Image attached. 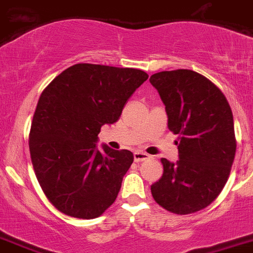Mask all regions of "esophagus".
Listing matches in <instances>:
<instances>
[{"instance_id":"1","label":"esophagus","mask_w":253,"mask_h":253,"mask_svg":"<svg viewBox=\"0 0 253 253\" xmlns=\"http://www.w3.org/2000/svg\"><path fill=\"white\" fill-rule=\"evenodd\" d=\"M133 158H134V162H143V161H147V159L151 158V156L147 153H144V152L136 151L133 153Z\"/></svg>"}]
</instances>
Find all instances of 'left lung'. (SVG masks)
Instances as JSON below:
<instances>
[{
    "label": "left lung",
    "mask_w": 253,
    "mask_h": 253,
    "mask_svg": "<svg viewBox=\"0 0 253 253\" xmlns=\"http://www.w3.org/2000/svg\"><path fill=\"white\" fill-rule=\"evenodd\" d=\"M166 105L168 128L178 134L176 163L162 158L163 175L152 197L174 214L211 204L226 184L236 153L234 117L221 90L188 69L161 72L149 79Z\"/></svg>",
    "instance_id": "1"
}]
</instances>
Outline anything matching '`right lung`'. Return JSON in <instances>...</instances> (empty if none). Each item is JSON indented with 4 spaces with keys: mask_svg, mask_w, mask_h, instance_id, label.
<instances>
[{
    "mask_svg": "<svg viewBox=\"0 0 253 253\" xmlns=\"http://www.w3.org/2000/svg\"><path fill=\"white\" fill-rule=\"evenodd\" d=\"M148 79L143 70L75 64L42 92L29 132L34 173L49 202L78 219L99 217L116 200L133 162L97 134L120 119L127 100Z\"/></svg>",
    "mask_w": 253,
    "mask_h": 253,
    "instance_id": "obj_1",
    "label": "right lung"
}]
</instances>
